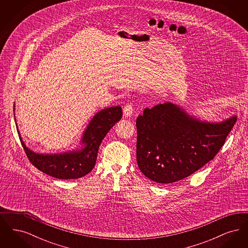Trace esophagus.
<instances>
[{
	"mask_svg": "<svg viewBox=\"0 0 248 248\" xmlns=\"http://www.w3.org/2000/svg\"><path fill=\"white\" fill-rule=\"evenodd\" d=\"M132 112H133V107H132V105H130V104L125 105L124 108V115L125 117H130L132 115Z\"/></svg>",
	"mask_w": 248,
	"mask_h": 248,
	"instance_id": "esophagus-1",
	"label": "esophagus"
}]
</instances>
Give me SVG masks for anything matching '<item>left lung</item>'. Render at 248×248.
I'll return each mask as SVG.
<instances>
[{
	"label": "left lung",
	"mask_w": 248,
	"mask_h": 248,
	"mask_svg": "<svg viewBox=\"0 0 248 248\" xmlns=\"http://www.w3.org/2000/svg\"><path fill=\"white\" fill-rule=\"evenodd\" d=\"M236 121L202 122L170 102L146 108L136 122L138 165L158 183L189 177L214 159Z\"/></svg>",
	"instance_id": "left-lung-1"
}]
</instances>
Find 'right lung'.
Segmentation results:
<instances>
[{
    "mask_svg": "<svg viewBox=\"0 0 248 248\" xmlns=\"http://www.w3.org/2000/svg\"><path fill=\"white\" fill-rule=\"evenodd\" d=\"M122 115L123 111L120 106L107 108L97 112L83 133L82 150L65 154H35L26 147L19 131L16 129L25 154L36 168L59 179H75L92 171L101 141L107 133L121 120Z\"/></svg>",
    "mask_w": 248,
    "mask_h": 248,
    "instance_id": "add662e5",
    "label": "right lung"
}]
</instances>
